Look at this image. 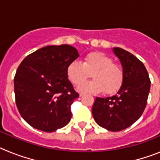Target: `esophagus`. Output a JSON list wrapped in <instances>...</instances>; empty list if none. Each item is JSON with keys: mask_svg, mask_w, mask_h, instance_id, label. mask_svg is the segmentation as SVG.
<instances>
[{"mask_svg": "<svg viewBox=\"0 0 160 160\" xmlns=\"http://www.w3.org/2000/svg\"><path fill=\"white\" fill-rule=\"evenodd\" d=\"M79 95H80V97H82V96H84L85 95V94L84 93H80V94H79Z\"/></svg>", "mask_w": 160, "mask_h": 160, "instance_id": "obj_1", "label": "esophagus"}]
</instances>
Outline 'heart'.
Listing matches in <instances>:
<instances>
[{
  "mask_svg": "<svg viewBox=\"0 0 160 160\" xmlns=\"http://www.w3.org/2000/svg\"><path fill=\"white\" fill-rule=\"evenodd\" d=\"M92 73L91 81L84 82L78 87L80 91L97 94L105 90L107 94L118 92L124 80L122 67L114 64L111 58L101 52L87 54L82 62L73 61L66 67V75L73 85H78Z\"/></svg>",
  "mask_w": 160,
  "mask_h": 160,
  "instance_id": "heart-1",
  "label": "heart"
}]
</instances>
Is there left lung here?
Here are the masks:
<instances>
[{"label":"left lung","instance_id":"8db88e82","mask_svg":"<svg viewBox=\"0 0 160 160\" xmlns=\"http://www.w3.org/2000/svg\"><path fill=\"white\" fill-rule=\"evenodd\" d=\"M112 50L122 64L123 83L115 95L96 98L92 114L100 127L111 131H120L129 128L142 114L151 81L143 63L132 53L118 47Z\"/></svg>","mask_w":160,"mask_h":160}]
</instances>
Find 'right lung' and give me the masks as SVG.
<instances>
[{
	"mask_svg": "<svg viewBox=\"0 0 160 160\" xmlns=\"http://www.w3.org/2000/svg\"><path fill=\"white\" fill-rule=\"evenodd\" d=\"M79 57L69 45L48 46L25 58L14 77L16 105L25 122L46 132L63 128L71 119L70 106L79 97L66 67Z\"/></svg>",
	"mask_w": 160,
	"mask_h": 160,
	"instance_id": "right-lung-1",
	"label": "right lung"
}]
</instances>
